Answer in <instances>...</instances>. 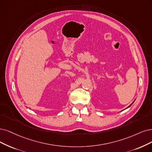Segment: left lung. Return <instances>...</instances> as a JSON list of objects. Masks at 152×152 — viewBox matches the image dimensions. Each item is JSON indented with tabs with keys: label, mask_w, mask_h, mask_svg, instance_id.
Masks as SVG:
<instances>
[{
	"label": "left lung",
	"mask_w": 152,
	"mask_h": 152,
	"mask_svg": "<svg viewBox=\"0 0 152 152\" xmlns=\"http://www.w3.org/2000/svg\"><path fill=\"white\" fill-rule=\"evenodd\" d=\"M133 103H132V104H130V106H128V108H129V107H130V106H131V105H132V104H133Z\"/></svg>",
	"instance_id": "left-lung-1"
}]
</instances>
